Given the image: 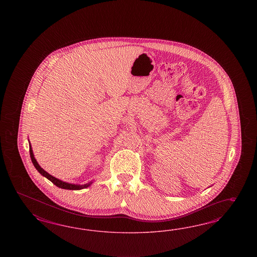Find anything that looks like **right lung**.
<instances>
[{"label":"right lung","instance_id":"obj_1","mask_svg":"<svg viewBox=\"0 0 257 257\" xmlns=\"http://www.w3.org/2000/svg\"><path fill=\"white\" fill-rule=\"evenodd\" d=\"M29 148H30V156H31L32 162H33V165L35 166V168L38 170V171L42 176H44V177H46L47 179L50 180L56 187H60V188H63V189H69V190H80V189H84V188H86V187H90L93 184V181H91V182L85 184V185H76V184H70V183L64 182L62 180L58 179V178H55V176L49 174L46 171H44L39 166L38 161L35 158V156H34V153H33V150H32L31 143L29 144Z\"/></svg>","mask_w":257,"mask_h":257}]
</instances>
